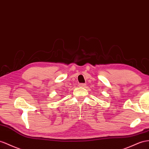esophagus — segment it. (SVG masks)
<instances>
[{
  "label": "esophagus",
  "mask_w": 149,
  "mask_h": 149,
  "mask_svg": "<svg viewBox=\"0 0 149 149\" xmlns=\"http://www.w3.org/2000/svg\"><path fill=\"white\" fill-rule=\"evenodd\" d=\"M79 86L82 87H84L86 86V84H84V83H81V84H79Z\"/></svg>",
  "instance_id": "1"
}]
</instances>
